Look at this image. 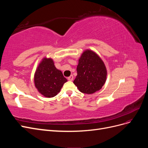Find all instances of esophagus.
Returning <instances> with one entry per match:
<instances>
[{
    "label": "esophagus",
    "instance_id": "1",
    "mask_svg": "<svg viewBox=\"0 0 148 148\" xmlns=\"http://www.w3.org/2000/svg\"><path fill=\"white\" fill-rule=\"evenodd\" d=\"M73 79V75H70L69 77H68V80H69V81H72Z\"/></svg>",
    "mask_w": 148,
    "mask_h": 148
}]
</instances>
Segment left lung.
<instances>
[{"label": "left lung", "mask_w": 148, "mask_h": 148, "mask_svg": "<svg viewBox=\"0 0 148 148\" xmlns=\"http://www.w3.org/2000/svg\"><path fill=\"white\" fill-rule=\"evenodd\" d=\"M77 76L73 83L79 91L92 94L100 90L106 83L107 70L104 62L96 53L84 51L78 60Z\"/></svg>", "instance_id": "obj_1"}]
</instances>
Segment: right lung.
<instances>
[{
    "mask_svg": "<svg viewBox=\"0 0 148 148\" xmlns=\"http://www.w3.org/2000/svg\"><path fill=\"white\" fill-rule=\"evenodd\" d=\"M34 85L39 92L46 97L56 96L67 79L56 69L51 58L44 57L35 71Z\"/></svg>",
    "mask_w": 148,
    "mask_h": 148,
    "instance_id": "obj_1",
    "label": "right lung"
}]
</instances>
